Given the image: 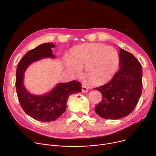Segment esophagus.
Masks as SVG:
<instances>
[{"mask_svg": "<svg viewBox=\"0 0 156 156\" xmlns=\"http://www.w3.org/2000/svg\"><path fill=\"white\" fill-rule=\"evenodd\" d=\"M88 88L86 85H83L81 86V92L83 93H87L88 92Z\"/></svg>", "mask_w": 156, "mask_h": 156, "instance_id": "34e87169", "label": "esophagus"}]
</instances>
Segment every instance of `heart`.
Returning a JSON list of instances; mask_svg holds the SVG:
<instances>
[{"instance_id":"1","label":"heart","mask_w":156,"mask_h":156,"mask_svg":"<svg viewBox=\"0 0 156 156\" xmlns=\"http://www.w3.org/2000/svg\"><path fill=\"white\" fill-rule=\"evenodd\" d=\"M118 64L119 55L115 48L101 44H87L73 49L66 65L78 76L82 75V68H85L88 79L94 85H101L112 78Z\"/></svg>"}]
</instances>
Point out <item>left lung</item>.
<instances>
[{
	"instance_id": "left-lung-1",
	"label": "left lung",
	"mask_w": 156,
	"mask_h": 156,
	"mask_svg": "<svg viewBox=\"0 0 156 156\" xmlns=\"http://www.w3.org/2000/svg\"><path fill=\"white\" fill-rule=\"evenodd\" d=\"M119 69L105 85L94 88L102 99L95 111L105 119H118L132 112L142 91V67L136 57L119 48Z\"/></svg>"
}]
</instances>
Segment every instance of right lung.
<instances>
[{"instance_id": "right-lung-1", "label": "right lung", "mask_w": 156, "mask_h": 156, "mask_svg": "<svg viewBox=\"0 0 156 156\" xmlns=\"http://www.w3.org/2000/svg\"><path fill=\"white\" fill-rule=\"evenodd\" d=\"M51 43L41 44L28 52L18 63L16 69V88L18 98L23 111L35 119L49 122L57 119L66 109L68 97L73 94L81 92V85L73 80L57 84L47 94H31L23 85L24 73L30 64L43 58H55Z\"/></svg>"}]
</instances>
